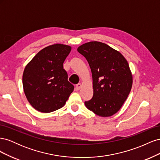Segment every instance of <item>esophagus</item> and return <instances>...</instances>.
Returning a JSON list of instances; mask_svg holds the SVG:
<instances>
[{"mask_svg":"<svg viewBox=\"0 0 160 160\" xmlns=\"http://www.w3.org/2000/svg\"><path fill=\"white\" fill-rule=\"evenodd\" d=\"M81 83H78L77 85H76V89L77 90H79L81 88Z\"/></svg>","mask_w":160,"mask_h":160,"instance_id":"esophagus-1","label":"esophagus"}]
</instances>
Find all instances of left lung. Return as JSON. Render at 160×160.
I'll return each mask as SVG.
<instances>
[{
    "label": "left lung",
    "instance_id": "obj_1",
    "mask_svg": "<svg viewBox=\"0 0 160 160\" xmlns=\"http://www.w3.org/2000/svg\"><path fill=\"white\" fill-rule=\"evenodd\" d=\"M77 51L88 61L93 96L86 108L101 117H109L122 108L132 88L133 77L125 58L107 44L91 41Z\"/></svg>",
    "mask_w": 160,
    "mask_h": 160
}]
</instances>
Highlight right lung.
Wrapping results in <instances>:
<instances>
[{
  "label": "right lung",
  "instance_id": "obj_1",
  "mask_svg": "<svg viewBox=\"0 0 160 160\" xmlns=\"http://www.w3.org/2000/svg\"><path fill=\"white\" fill-rule=\"evenodd\" d=\"M71 47L54 44L42 49L26 65L23 89L32 107L50 113L63 107L74 86L68 81L63 62Z\"/></svg>",
  "mask_w": 160,
  "mask_h": 160
}]
</instances>
